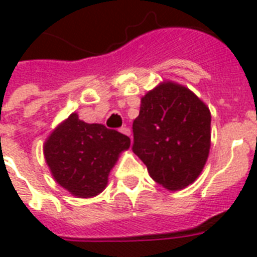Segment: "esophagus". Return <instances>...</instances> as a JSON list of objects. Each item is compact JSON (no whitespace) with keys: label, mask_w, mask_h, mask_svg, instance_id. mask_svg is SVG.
I'll return each instance as SVG.
<instances>
[{"label":"esophagus","mask_w":257,"mask_h":257,"mask_svg":"<svg viewBox=\"0 0 257 257\" xmlns=\"http://www.w3.org/2000/svg\"><path fill=\"white\" fill-rule=\"evenodd\" d=\"M121 133H124V135H126V136L131 137V135H132V132H131V129L126 128V126H122V128L120 129Z\"/></svg>","instance_id":"1"}]
</instances>
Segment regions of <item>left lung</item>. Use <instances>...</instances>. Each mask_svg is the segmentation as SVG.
<instances>
[{
  "label": "left lung",
  "instance_id": "obj_1",
  "mask_svg": "<svg viewBox=\"0 0 257 257\" xmlns=\"http://www.w3.org/2000/svg\"><path fill=\"white\" fill-rule=\"evenodd\" d=\"M211 148V112L177 82H160L141 97L133 121V152L157 184L169 191L188 187L200 176Z\"/></svg>",
  "mask_w": 257,
  "mask_h": 257
}]
</instances>
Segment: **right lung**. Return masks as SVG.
<instances>
[{
    "mask_svg": "<svg viewBox=\"0 0 257 257\" xmlns=\"http://www.w3.org/2000/svg\"><path fill=\"white\" fill-rule=\"evenodd\" d=\"M131 139L102 124H88L72 113L44 143L50 173L76 197L89 199L104 191L109 173Z\"/></svg>",
    "mask_w": 257,
    "mask_h": 257,
    "instance_id": "obj_1",
    "label": "right lung"
}]
</instances>
